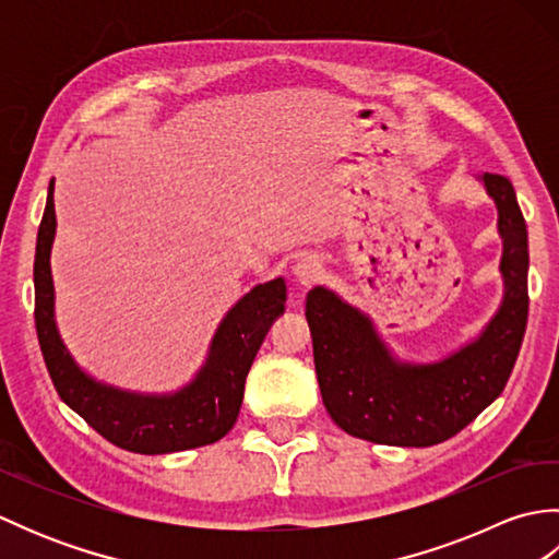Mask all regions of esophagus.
Returning <instances> with one entry per match:
<instances>
[{
	"label": "esophagus",
	"mask_w": 559,
	"mask_h": 559,
	"mask_svg": "<svg viewBox=\"0 0 559 559\" xmlns=\"http://www.w3.org/2000/svg\"><path fill=\"white\" fill-rule=\"evenodd\" d=\"M293 273H295V278L302 283V286H312V283L322 278L324 261L317 254H305L298 259V264L293 266Z\"/></svg>",
	"instance_id": "obj_1"
}]
</instances>
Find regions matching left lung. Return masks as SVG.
Listing matches in <instances>:
<instances>
[{
    "instance_id": "obj_1",
    "label": "left lung",
    "mask_w": 559,
    "mask_h": 559,
    "mask_svg": "<svg viewBox=\"0 0 559 559\" xmlns=\"http://www.w3.org/2000/svg\"><path fill=\"white\" fill-rule=\"evenodd\" d=\"M504 237V302L483 336L435 365H399L370 319L326 288L307 293L317 382L331 418L353 437L432 447L454 437L502 394L528 319V235L509 177L485 173Z\"/></svg>"
}]
</instances>
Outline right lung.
I'll list each match as a JSON object with an SVG mask.
<instances>
[{
    "instance_id": "obj_1",
    "label": "right lung",
    "mask_w": 559,
    "mask_h": 559,
    "mask_svg": "<svg viewBox=\"0 0 559 559\" xmlns=\"http://www.w3.org/2000/svg\"><path fill=\"white\" fill-rule=\"evenodd\" d=\"M55 185L35 245V329L52 384L71 411L115 447L134 454H170L218 442L233 430L242 406L245 379L273 319L286 312V283L269 281L249 290L223 319L204 370L173 396H136L96 384L71 360L52 319L50 247L55 237Z\"/></svg>"
}]
</instances>
